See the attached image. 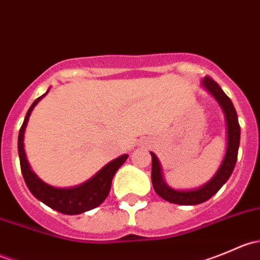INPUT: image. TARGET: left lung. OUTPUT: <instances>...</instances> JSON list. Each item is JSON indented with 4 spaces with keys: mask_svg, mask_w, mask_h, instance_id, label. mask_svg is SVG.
Listing matches in <instances>:
<instances>
[{
    "mask_svg": "<svg viewBox=\"0 0 260 260\" xmlns=\"http://www.w3.org/2000/svg\"><path fill=\"white\" fill-rule=\"evenodd\" d=\"M201 85L214 96L215 101L219 103L222 113H224L225 123H226V151H225L224 158H222L221 164H220L219 169L215 172L214 176L205 185L198 188H191V190H175V188L170 187L165 181L164 172H162V167L158 158L153 152H151V179L154 191L164 200L172 204H177V205H198V204L208 201L229 180L235 164H237L238 149H239L240 143V125L238 122L237 111H235L229 96L222 91V89L220 88L216 81L212 80L211 78L205 77Z\"/></svg>",
    "mask_w": 260,
    "mask_h": 260,
    "instance_id": "1",
    "label": "left lung"
}]
</instances>
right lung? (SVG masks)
I'll return each mask as SVG.
<instances>
[{
	"instance_id": "right-lung-1",
	"label": "right lung",
	"mask_w": 260,
	"mask_h": 260,
	"mask_svg": "<svg viewBox=\"0 0 260 260\" xmlns=\"http://www.w3.org/2000/svg\"><path fill=\"white\" fill-rule=\"evenodd\" d=\"M50 89H48L45 94L39 96L31 107L28 108L27 113H26L25 120H23L22 125L20 128V133H18V157H20V166L21 172H22L23 180H25L26 185H27L28 190L31 191L34 196L41 203L48 205L49 208L54 209V210L61 212L65 215H78L83 214V212L91 210V209L96 208L101 205L108 196L109 191H111L112 180H113L114 174L117 170L122 166L128 158V154H122V156L117 157V158L107 164L103 169L99 170L93 177L86 180L85 182L80 183L78 186H73V187H55V186L49 185V183L44 182L38 175L31 170L30 164H28L27 158H26L25 148H23V138H25V131L26 125H27L30 115L32 113L34 108L36 104L49 93Z\"/></svg>"
}]
</instances>
